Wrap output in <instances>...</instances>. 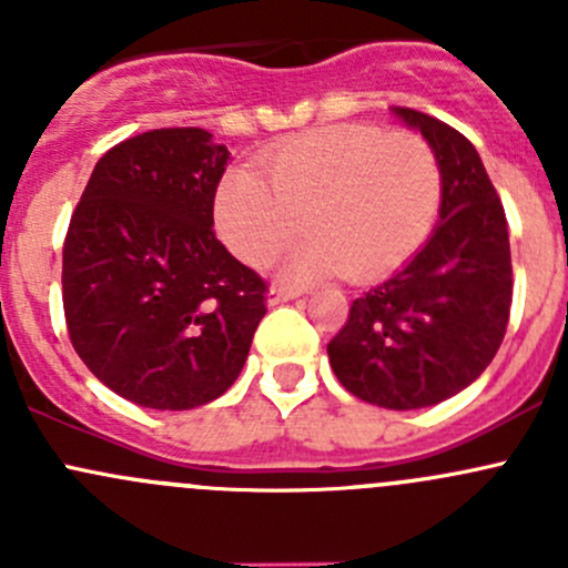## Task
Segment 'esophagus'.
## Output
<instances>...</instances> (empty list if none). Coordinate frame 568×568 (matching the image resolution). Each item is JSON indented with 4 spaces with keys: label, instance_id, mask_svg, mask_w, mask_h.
Listing matches in <instances>:
<instances>
[{
    "label": "esophagus",
    "instance_id": "obj_1",
    "mask_svg": "<svg viewBox=\"0 0 568 568\" xmlns=\"http://www.w3.org/2000/svg\"><path fill=\"white\" fill-rule=\"evenodd\" d=\"M296 296H300V291L296 288H288V285H272L266 294V302L268 305H283V302L296 300Z\"/></svg>",
    "mask_w": 568,
    "mask_h": 568
}]
</instances>
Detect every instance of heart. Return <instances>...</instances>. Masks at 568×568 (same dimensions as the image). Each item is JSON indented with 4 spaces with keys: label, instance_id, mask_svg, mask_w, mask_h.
Wrapping results in <instances>:
<instances>
[{
    "label": "heart",
    "instance_id": "b5f03b06",
    "mask_svg": "<svg viewBox=\"0 0 568 568\" xmlns=\"http://www.w3.org/2000/svg\"><path fill=\"white\" fill-rule=\"evenodd\" d=\"M261 172L233 168L216 183L214 222L242 261L261 263L300 227L311 236L285 257L291 277L343 268L371 280L426 242L439 209V164L417 134L329 125L274 148Z\"/></svg>",
    "mask_w": 568,
    "mask_h": 568
}]
</instances>
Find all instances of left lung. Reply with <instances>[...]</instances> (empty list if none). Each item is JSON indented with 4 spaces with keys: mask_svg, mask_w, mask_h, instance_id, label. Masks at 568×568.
I'll list each match as a JSON object with an SVG mask.
<instances>
[{
    "mask_svg": "<svg viewBox=\"0 0 568 568\" xmlns=\"http://www.w3.org/2000/svg\"><path fill=\"white\" fill-rule=\"evenodd\" d=\"M390 112L439 164V222L390 280L354 300L326 354L341 385L385 409H423L473 385L511 313L506 211L467 136L432 114Z\"/></svg>",
    "mask_w": 568,
    "mask_h": 568,
    "instance_id": "obj_1",
    "label": "left lung"
}]
</instances>
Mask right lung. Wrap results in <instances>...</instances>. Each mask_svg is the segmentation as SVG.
I'll return each mask as SVG.
<instances>
[{
  "label": "right lung",
  "mask_w": 568,
  "mask_h": 568,
  "mask_svg": "<svg viewBox=\"0 0 568 568\" xmlns=\"http://www.w3.org/2000/svg\"><path fill=\"white\" fill-rule=\"evenodd\" d=\"M225 145L153 129L95 164L62 247V307L82 363L148 409H194L242 374L266 283L214 236Z\"/></svg>",
  "instance_id": "1"
}]
</instances>
